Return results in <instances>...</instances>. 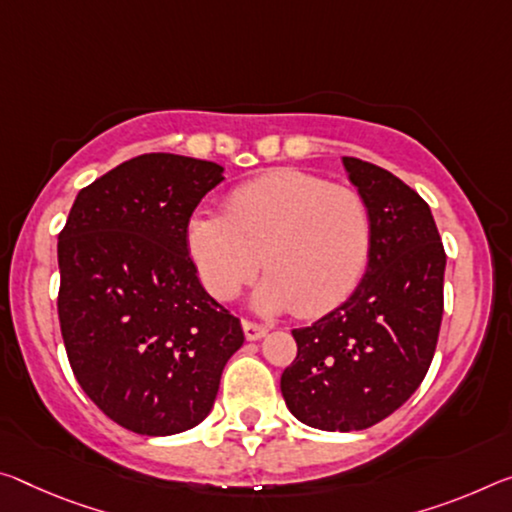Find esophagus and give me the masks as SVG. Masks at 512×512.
<instances>
[{"label": "esophagus", "instance_id": "1", "mask_svg": "<svg viewBox=\"0 0 512 512\" xmlns=\"http://www.w3.org/2000/svg\"><path fill=\"white\" fill-rule=\"evenodd\" d=\"M241 326H243V335H246L248 342H257V339H262L266 332H269L264 326H259V323H255V321H243Z\"/></svg>", "mask_w": 512, "mask_h": 512}]
</instances>
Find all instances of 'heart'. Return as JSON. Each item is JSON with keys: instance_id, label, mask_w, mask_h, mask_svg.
Listing matches in <instances>:
<instances>
[{"instance_id": "heart-1", "label": "heart", "mask_w": 512, "mask_h": 512, "mask_svg": "<svg viewBox=\"0 0 512 512\" xmlns=\"http://www.w3.org/2000/svg\"><path fill=\"white\" fill-rule=\"evenodd\" d=\"M371 243V214L358 191L294 168L241 184L225 216L200 214L189 225L191 257L218 300H232L264 264L269 275L255 291L264 314L332 310L358 287Z\"/></svg>"}]
</instances>
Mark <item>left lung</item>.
<instances>
[{
    "label": "left lung",
    "mask_w": 512,
    "mask_h": 512,
    "mask_svg": "<svg viewBox=\"0 0 512 512\" xmlns=\"http://www.w3.org/2000/svg\"><path fill=\"white\" fill-rule=\"evenodd\" d=\"M342 161L371 214L367 273L342 305L291 330L298 355L280 389L298 421L348 433L392 415L424 380L440 335L446 255L417 191L369 161Z\"/></svg>",
    "instance_id": "left-lung-1"
}]
</instances>
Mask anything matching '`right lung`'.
I'll use <instances>...</instances> for the list:
<instances>
[{
    "label": "right lung",
    "mask_w": 512,
    "mask_h": 512,
    "mask_svg": "<svg viewBox=\"0 0 512 512\" xmlns=\"http://www.w3.org/2000/svg\"><path fill=\"white\" fill-rule=\"evenodd\" d=\"M223 166L152 152L77 193L59 234V321L72 373L104 415L175 435L212 410L241 323L207 294L186 230Z\"/></svg>",
    "instance_id": "right-lung-1"
}]
</instances>
